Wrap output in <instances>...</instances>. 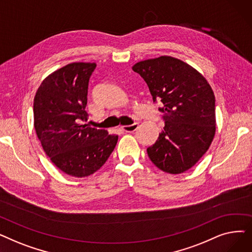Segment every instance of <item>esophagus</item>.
<instances>
[{"label":"esophagus","mask_w":252,"mask_h":252,"mask_svg":"<svg viewBox=\"0 0 252 252\" xmlns=\"http://www.w3.org/2000/svg\"><path fill=\"white\" fill-rule=\"evenodd\" d=\"M138 126H139V124H138V123H135V124L130 125V126H123L122 128H123L125 131H126V133H133V131L137 130Z\"/></svg>","instance_id":"34e87169"}]
</instances>
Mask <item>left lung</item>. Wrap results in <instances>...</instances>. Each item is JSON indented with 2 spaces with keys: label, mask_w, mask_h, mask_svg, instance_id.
I'll use <instances>...</instances> for the list:
<instances>
[{
  "label": "left lung",
  "mask_w": 252,
  "mask_h": 252,
  "mask_svg": "<svg viewBox=\"0 0 252 252\" xmlns=\"http://www.w3.org/2000/svg\"><path fill=\"white\" fill-rule=\"evenodd\" d=\"M133 70L146 82L164 126L152 146L150 160L168 174L190 169L208 150L216 134V99L205 77L184 61L161 56L136 63Z\"/></svg>",
  "instance_id": "1"
}]
</instances>
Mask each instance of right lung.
Wrapping results in <instances>:
<instances>
[{"label":"right lung","instance_id":"obj_1","mask_svg":"<svg viewBox=\"0 0 252 252\" xmlns=\"http://www.w3.org/2000/svg\"><path fill=\"white\" fill-rule=\"evenodd\" d=\"M96 63L74 62L47 76L33 100L35 133L45 153L63 173L93 175L108 159L118 136L81 123L88 119L89 81Z\"/></svg>","mask_w":252,"mask_h":252}]
</instances>
